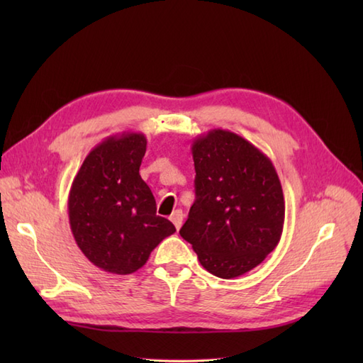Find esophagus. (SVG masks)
Here are the masks:
<instances>
[{
	"instance_id": "34e87169",
	"label": "esophagus",
	"mask_w": 363,
	"mask_h": 363,
	"mask_svg": "<svg viewBox=\"0 0 363 363\" xmlns=\"http://www.w3.org/2000/svg\"><path fill=\"white\" fill-rule=\"evenodd\" d=\"M182 218H184V213H182V211H181V209H176V211L172 213V217H169V220L173 221V225L176 226V229H179V228H181V225H182Z\"/></svg>"
}]
</instances>
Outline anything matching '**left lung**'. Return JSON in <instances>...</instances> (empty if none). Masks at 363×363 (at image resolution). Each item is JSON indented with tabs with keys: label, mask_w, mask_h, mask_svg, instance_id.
<instances>
[{
	"label": "left lung",
	"mask_w": 363,
	"mask_h": 363,
	"mask_svg": "<svg viewBox=\"0 0 363 363\" xmlns=\"http://www.w3.org/2000/svg\"><path fill=\"white\" fill-rule=\"evenodd\" d=\"M195 195L179 234L213 276L233 279L251 272L281 240L285 201L267 154L226 129L191 143Z\"/></svg>",
	"instance_id": "obj_1"
}]
</instances>
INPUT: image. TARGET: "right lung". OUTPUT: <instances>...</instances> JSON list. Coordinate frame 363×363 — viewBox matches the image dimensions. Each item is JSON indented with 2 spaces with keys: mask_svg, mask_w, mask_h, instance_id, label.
<instances>
[{
  "mask_svg": "<svg viewBox=\"0 0 363 363\" xmlns=\"http://www.w3.org/2000/svg\"><path fill=\"white\" fill-rule=\"evenodd\" d=\"M145 152L142 133L104 138L84 159L68 195L76 245L107 273L137 272L176 233L172 221L156 215V199L138 173Z\"/></svg>",
  "mask_w": 363,
  "mask_h": 363,
  "instance_id": "1",
  "label": "right lung"
}]
</instances>
